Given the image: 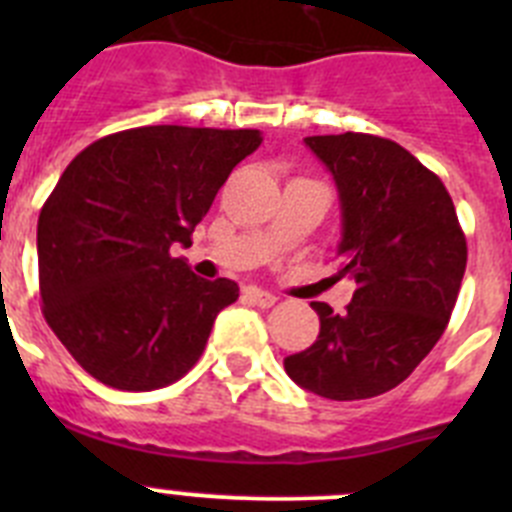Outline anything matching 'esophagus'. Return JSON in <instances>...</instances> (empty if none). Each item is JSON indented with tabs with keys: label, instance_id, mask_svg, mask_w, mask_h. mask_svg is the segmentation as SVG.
<instances>
[{
	"label": "esophagus",
	"instance_id": "obj_1",
	"mask_svg": "<svg viewBox=\"0 0 512 512\" xmlns=\"http://www.w3.org/2000/svg\"><path fill=\"white\" fill-rule=\"evenodd\" d=\"M243 295H246L248 302H253V305H259V307H271L274 302H277V297L259 287H246L243 289Z\"/></svg>",
	"mask_w": 512,
	"mask_h": 512
}]
</instances>
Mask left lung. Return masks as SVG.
I'll use <instances>...</instances> for the list:
<instances>
[{"label": "left lung", "instance_id": "left-lung-1", "mask_svg": "<svg viewBox=\"0 0 512 512\" xmlns=\"http://www.w3.org/2000/svg\"><path fill=\"white\" fill-rule=\"evenodd\" d=\"M341 200L338 277L356 292L343 315L312 302L320 333L284 359L289 379L328 400H366L413 374L443 336L467 269V238L433 171L395 140L310 135Z\"/></svg>", "mask_w": 512, "mask_h": 512}]
</instances>
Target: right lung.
<instances>
[{"label":"right lung","mask_w":512,"mask_h":512,"mask_svg":"<svg viewBox=\"0 0 512 512\" xmlns=\"http://www.w3.org/2000/svg\"><path fill=\"white\" fill-rule=\"evenodd\" d=\"M259 130L146 125L94 140L66 166L38 217L43 315L94 379L148 392L197 364L230 279H200L171 248L192 246Z\"/></svg>","instance_id":"obj_1"}]
</instances>
